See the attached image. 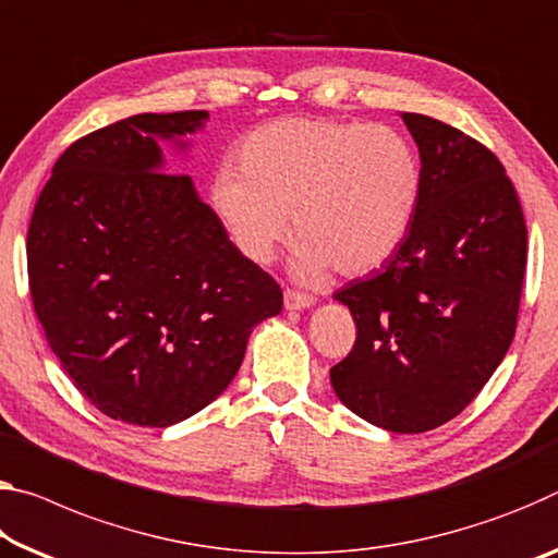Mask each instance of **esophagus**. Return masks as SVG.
Segmentation results:
<instances>
[{
  "label": "esophagus",
  "instance_id": "34e87169",
  "mask_svg": "<svg viewBox=\"0 0 558 558\" xmlns=\"http://www.w3.org/2000/svg\"><path fill=\"white\" fill-rule=\"evenodd\" d=\"M315 303H317V298H313V295L298 293V290H286V307H288V311H307V307H313Z\"/></svg>",
  "mask_w": 558,
  "mask_h": 558
}]
</instances>
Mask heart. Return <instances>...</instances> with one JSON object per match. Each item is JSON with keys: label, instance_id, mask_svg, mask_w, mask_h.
Masks as SVG:
<instances>
[{"label": "heart", "instance_id": "obj_1", "mask_svg": "<svg viewBox=\"0 0 558 558\" xmlns=\"http://www.w3.org/2000/svg\"><path fill=\"white\" fill-rule=\"evenodd\" d=\"M241 168L220 166L210 206L247 260L265 265L300 238L295 270L320 280L335 268L362 276L385 265L410 233L422 163L400 131L383 123L278 119L251 131Z\"/></svg>", "mask_w": 558, "mask_h": 558}]
</instances>
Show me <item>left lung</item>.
I'll use <instances>...</instances> for the list:
<instances>
[{
  "label": "left lung",
  "instance_id": "obj_1",
  "mask_svg": "<svg viewBox=\"0 0 558 558\" xmlns=\"http://www.w3.org/2000/svg\"><path fill=\"white\" fill-rule=\"evenodd\" d=\"M402 121L420 148V206L385 268L335 293L357 340L330 383L357 417L417 435L457 417L507 355L526 223L489 148L422 113Z\"/></svg>",
  "mask_w": 558,
  "mask_h": 558
}]
</instances>
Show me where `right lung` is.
Instances as JSON below:
<instances>
[{
	"instance_id": "obj_1",
	"label": "right lung",
	"mask_w": 558,
	"mask_h": 558,
	"mask_svg": "<svg viewBox=\"0 0 558 558\" xmlns=\"http://www.w3.org/2000/svg\"><path fill=\"white\" fill-rule=\"evenodd\" d=\"M208 111L138 113L74 141L26 233L32 303L64 373L106 417L171 427L231 385L282 290L238 251L191 175L163 173Z\"/></svg>"
}]
</instances>
